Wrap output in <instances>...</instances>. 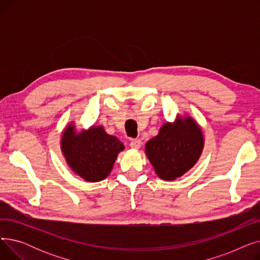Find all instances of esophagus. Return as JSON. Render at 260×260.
Segmentation results:
<instances>
[{
	"label": "esophagus",
	"mask_w": 260,
	"mask_h": 260,
	"mask_svg": "<svg viewBox=\"0 0 260 260\" xmlns=\"http://www.w3.org/2000/svg\"><path fill=\"white\" fill-rule=\"evenodd\" d=\"M129 146L132 148H135V149H139L140 146H141V140L140 139H134L131 141L129 143Z\"/></svg>",
	"instance_id": "esophagus-1"
}]
</instances>
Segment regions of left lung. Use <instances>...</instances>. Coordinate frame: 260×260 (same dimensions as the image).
<instances>
[{"mask_svg":"<svg viewBox=\"0 0 260 260\" xmlns=\"http://www.w3.org/2000/svg\"><path fill=\"white\" fill-rule=\"evenodd\" d=\"M203 148V135L189 117L166 123L145 144V153L161 179L174 180L192 169Z\"/></svg>","mask_w":260,"mask_h":260,"instance_id":"1","label":"left lung"}]
</instances>
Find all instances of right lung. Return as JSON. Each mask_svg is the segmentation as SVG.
<instances>
[{"instance_id":"right-lung-1","label":"right lung","mask_w":260,"mask_h":260,"mask_svg":"<svg viewBox=\"0 0 260 260\" xmlns=\"http://www.w3.org/2000/svg\"><path fill=\"white\" fill-rule=\"evenodd\" d=\"M61 149L67 165L76 174L88 182H98L111 173L124 145L114 136L107 135L102 126L77 134L71 124L62 135Z\"/></svg>"}]
</instances>
